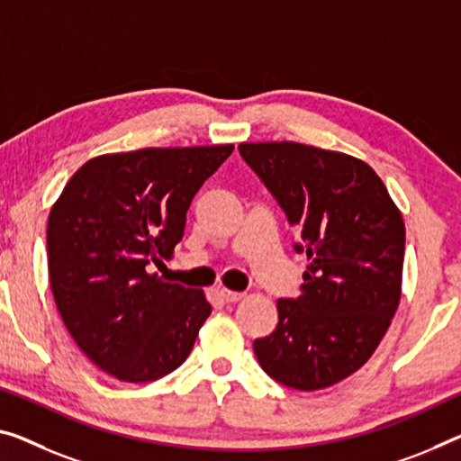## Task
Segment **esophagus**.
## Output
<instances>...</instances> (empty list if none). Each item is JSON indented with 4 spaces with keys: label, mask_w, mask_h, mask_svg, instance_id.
Wrapping results in <instances>:
<instances>
[{
    "label": "esophagus",
    "mask_w": 461,
    "mask_h": 461,
    "mask_svg": "<svg viewBox=\"0 0 461 461\" xmlns=\"http://www.w3.org/2000/svg\"><path fill=\"white\" fill-rule=\"evenodd\" d=\"M218 294H221L226 303H239L245 296L243 293H237V290H229V288H221L218 290Z\"/></svg>",
    "instance_id": "esophagus-1"
}]
</instances>
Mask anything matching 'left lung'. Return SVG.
<instances>
[{
  "label": "left lung",
  "instance_id": "left-lung-1",
  "mask_svg": "<svg viewBox=\"0 0 461 461\" xmlns=\"http://www.w3.org/2000/svg\"><path fill=\"white\" fill-rule=\"evenodd\" d=\"M239 152L285 210L309 259L301 294L278 299V325L253 342L278 384L315 392L350 377L377 348L402 296L406 229L366 162L296 141Z\"/></svg>",
  "mask_w": 461,
  "mask_h": 461
}]
</instances>
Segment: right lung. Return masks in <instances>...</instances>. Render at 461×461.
I'll list each match as a JSON object with an SVG mask.
<instances>
[{"label": "right lung", "instance_id": "obj_1", "mask_svg": "<svg viewBox=\"0 0 461 461\" xmlns=\"http://www.w3.org/2000/svg\"><path fill=\"white\" fill-rule=\"evenodd\" d=\"M235 146L103 154L72 175L47 224L61 320L98 369L127 384L185 363L212 313L202 290L150 274L183 239L191 200Z\"/></svg>", "mask_w": 461, "mask_h": 461}]
</instances>
